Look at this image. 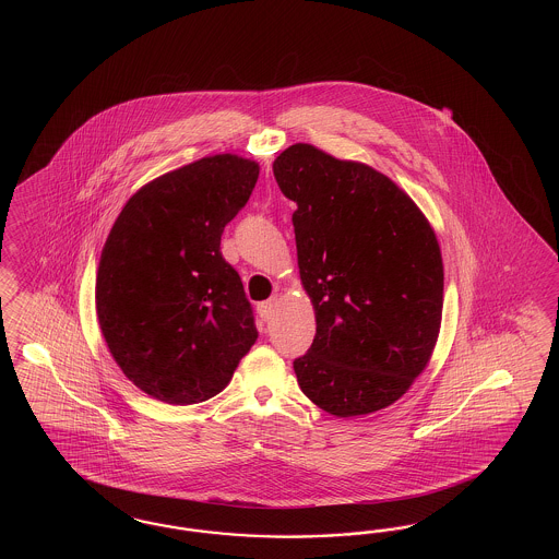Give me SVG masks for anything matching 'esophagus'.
I'll use <instances>...</instances> for the list:
<instances>
[{
    "mask_svg": "<svg viewBox=\"0 0 559 559\" xmlns=\"http://www.w3.org/2000/svg\"><path fill=\"white\" fill-rule=\"evenodd\" d=\"M274 311H276V299H269V301L258 304V316H260L262 322H269L272 316H274Z\"/></svg>",
    "mask_w": 559,
    "mask_h": 559,
    "instance_id": "obj_1",
    "label": "esophagus"
}]
</instances>
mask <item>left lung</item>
I'll return each mask as SVG.
<instances>
[{
  "mask_svg": "<svg viewBox=\"0 0 559 559\" xmlns=\"http://www.w3.org/2000/svg\"><path fill=\"white\" fill-rule=\"evenodd\" d=\"M272 171L293 213L316 338L293 360L318 406L360 416L400 400L439 338L442 258L420 209L377 169L313 145L281 153Z\"/></svg>",
  "mask_w": 559,
  "mask_h": 559,
  "instance_id": "8db88e82",
  "label": "left lung"
}]
</instances>
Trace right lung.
<instances>
[{
	"mask_svg": "<svg viewBox=\"0 0 559 559\" xmlns=\"http://www.w3.org/2000/svg\"><path fill=\"white\" fill-rule=\"evenodd\" d=\"M258 171L229 153L174 169L129 199L104 243L102 334L122 372L159 402L217 395L258 338L241 278L221 254Z\"/></svg>",
	"mask_w": 559,
	"mask_h": 559,
	"instance_id": "add662e5",
	"label": "right lung"
}]
</instances>
